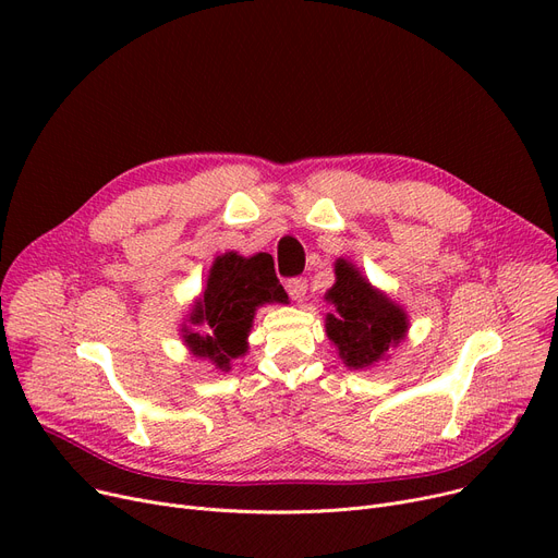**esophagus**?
<instances>
[{
  "mask_svg": "<svg viewBox=\"0 0 558 558\" xmlns=\"http://www.w3.org/2000/svg\"><path fill=\"white\" fill-rule=\"evenodd\" d=\"M284 289H287V294L291 296V301L301 303L307 296V280L305 278H289L284 282Z\"/></svg>",
  "mask_w": 558,
  "mask_h": 558,
  "instance_id": "obj_1",
  "label": "esophagus"
}]
</instances>
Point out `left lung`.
I'll use <instances>...</instances> for the list:
<instances>
[{
    "label": "left lung",
    "instance_id": "obj_1",
    "mask_svg": "<svg viewBox=\"0 0 558 558\" xmlns=\"http://www.w3.org/2000/svg\"><path fill=\"white\" fill-rule=\"evenodd\" d=\"M335 276L326 294L335 305V314H326V335L350 371L371 368L407 339L409 314L387 291L373 287L357 264L339 257Z\"/></svg>",
    "mask_w": 558,
    "mask_h": 558
}]
</instances>
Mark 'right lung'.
Returning <instances> with one entry per match:
<instances>
[{
  "mask_svg": "<svg viewBox=\"0 0 558 558\" xmlns=\"http://www.w3.org/2000/svg\"><path fill=\"white\" fill-rule=\"evenodd\" d=\"M287 303L267 253L240 255L228 251L215 257L208 280L181 326V339L192 357L228 373L230 362L244 357L255 312L262 305ZM203 327V331L197 328Z\"/></svg>",
  "mask_w": 558,
  "mask_h": 558,
  "instance_id": "add662e5",
  "label": "right lung"
}]
</instances>
